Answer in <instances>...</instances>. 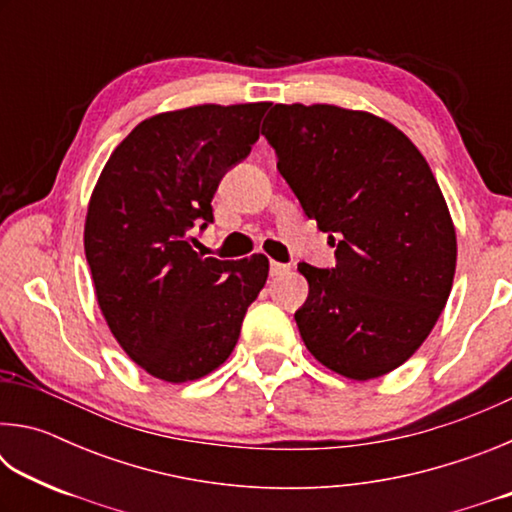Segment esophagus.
Segmentation results:
<instances>
[{"label":"esophagus","instance_id":"obj_1","mask_svg":"<svg viewBox=\"0 0 512 512\" xmlns=\"http://www.w3.org/2000/svg\"><path fill=\"white\" fill-rule=\"evenodd\" d=\"M291 271V264L284 262H271V277H282L284 273Z\"/></svg>","mask_w":512,"mask_h":512}]
</instances>
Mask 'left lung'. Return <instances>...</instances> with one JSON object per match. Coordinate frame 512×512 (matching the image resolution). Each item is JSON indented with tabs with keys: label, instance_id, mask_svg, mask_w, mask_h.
<instances>
[{
	"label": "left lung",
	"instance_id": "obj_1",
	"mask_svg": "<svg viewBox=\"0 0 512 512\" xmlns=\"http://www.w3.org/2000/svg\"><path fill=\"white\" fill-rule=\"evenodd\" d=\"M262 135L334 268L298 264L302 341L339 375L375 379L411 357L452 291L456 230L427 160L400 128L327 103H275Z\"/></svg>",
	"mask_w": 512,
	"mask_h": 512
}]
</instances>
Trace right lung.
<instances>
[{
	"label": "right lung",
	"mask_w": 512,
	"mask_h": 512,
	"mask_svg": "<svg viewBox=\"0 0 512 512\" xmlns=\"http://www.w3.org/2000/svg\"><path fill=\"white\" fill-rule=\"evenodd\" d=\"M271 103L194 106L137 124L112 151L85 219V257L112 336L171 384L210 375L235 350L268 259L203 257L192 230L214 221L221 178L259 140Z\"/></svg>",
	"instance_id": "obj_1"
}]
</instances>
